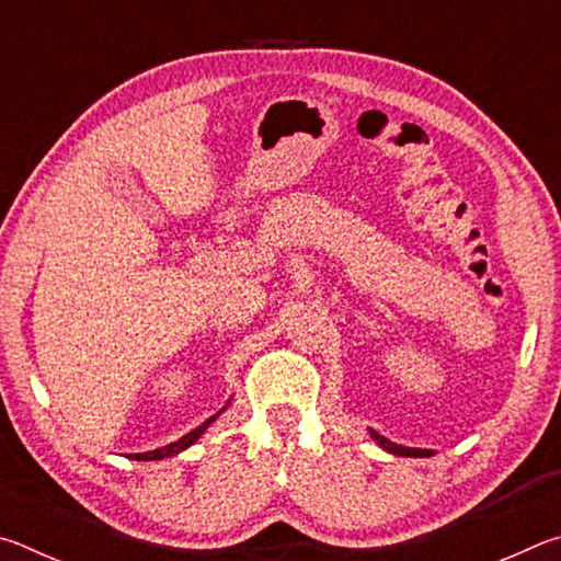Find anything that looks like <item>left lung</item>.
<instances>
[{"mask_svg":"<svg viewBox=\"0 0 561 561\" xmlns=\"http://www.w3.org/2000/svg\"><path fill=\"white\" fill-rule=\"evenodd\" d=\"M371 433V438L381 445L383 450H388V453H393V455H405V458H431L433 455V450H421V448H403V445H396V443H391L388 438H383V435H378L376 431H368Z\"/></svg>","mask_w":561,"mask_h":561,"instance_id":"8db88e82","label":"left lung"}]
</instances>
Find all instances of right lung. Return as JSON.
Returning a JSON list of instances; mask_svg holds the SVG:
<instances>
[{
  "mask_svg": "<svg viewBox=\"0 0 561 561\" xmlns=\"http://www.w3.org/2000/svg\"><path fill=\"white\" fill-rule=\"evenodd\" d=\"M225 411V408H222ZM222 411H217L213 417H207V421L203 423V425H197L195 431H190L187 435H183V438L180 440H175V443H170V445H163V448H156V450H150V453H133V455H128L130 460H163V458H170V455H178L180 450H185V448H190V445H193L197 438H201V435L207 431V425H210L217 415H220Z\"/></svg>",
  "mask_w": 561,
  "mask_h": 561,
  "instance_id": "1",
  "label": "right lung"
}]
</instances>
